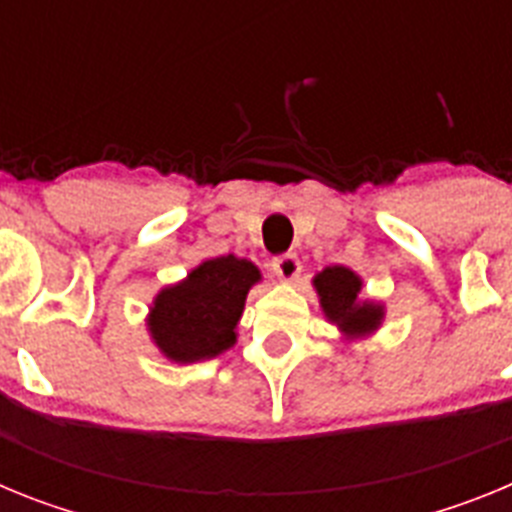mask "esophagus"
I'll return each instance as SVG.
<instances>
[{"instance_id":"esophagus-1","label":"esophagus","mask_w":512,"mask_h":512,"mask_svg":"<svg viewBox=\"0 0 512 512\" xmlns=\"http://www.w3.org/2000/svg\"><path fill=\"white\" fill-rule=\"evenodd\" d=\"M271 269H274V274H277L282 282H295V279L300 277L302 266L295 253H282V256H277V259L271 261Z\"/></svg>"}]
</instances>
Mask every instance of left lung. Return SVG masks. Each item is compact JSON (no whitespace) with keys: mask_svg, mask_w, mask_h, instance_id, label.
Listing matches in <instances>:
<instances>
[{"mask_svg":"<svg viewBox=\"0 0 512 512\" xmlns=\"http://www.w3.org/2000/svg\"><path fill=\"white\" fill-rule=\"evenodd\" d=\"M312 284L318 289L325 318L336 323L346 338L369 336L382 325L384 307L379 302L359 300L361 279L348 266H325Z\"/></svg>","mask_w":512,"mask_h":512,"instance_id":"left-lung-1","label":"left lung"}]
</instances>
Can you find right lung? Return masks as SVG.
I'll use <instances>...</instances> for the list:
<instances>
[{
    "label": "right lung",
    "mask_w": 512,
    "mask_h": 512,
    "mask_svg": "<svg viewBox=\"0 0 512 512\" xmlns=\"http://www.w3.org/2000/svg\"><path fill=\"white\" fill-rule=\"evenodd\" d=\"M261 271L233 253L202 261L179 284L164 287L148 312V330L176 364L215 359L235 343L248 289Z\"/></svg>",
    "instance_id": "obj_1"
}]
</instances>
